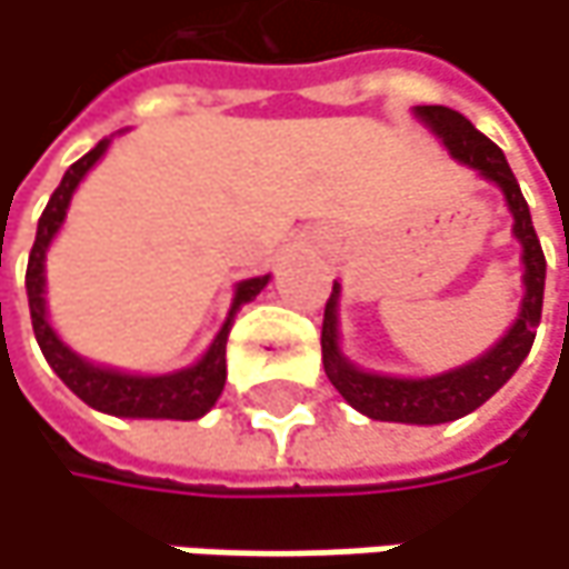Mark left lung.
<instances>
[{
    "mask_svg": "<svg viewBox=\"0 0 569 569\" xmlns=\"http://www.w3.org/2000/svg\"><path fill=\"white\" fill-rule=\"evenodd\" d=\"M417 116L450 146V152L473 166L477 172H483L487 179H493L503 196L507 206L513 212V232L523 242V310L520 320L513 323V330L477 363H467L453 373L433 377V380H397V377H377V373H363L353 363H347V357L337 350V282L333 293L327 300V313H323V367L330 383L343 393V400L367 413L370 420H390V423H450L460 420L467 413H473L477 407H483L513 373L517 367L527 360L533 337H537V323L543 313V279H547V259L530 219V206L520 192V182L513 176V169L507 166V156L500 152L497 142H490L480 129H473V122L467 116H460L457 109L447 106H420Z\"/></svg>",
    "mask_w": 569,
    "mask_h": 569,
    "instance_id": "8db88e82",
    "label": "left lung"
}]
</instances>
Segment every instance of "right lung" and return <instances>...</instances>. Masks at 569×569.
I'll list each match as a JSON object with an SVG mask.
<instances>
[{
	"label": "right lung",
	"mask_w": 569,
	"mask_h": 569,
	"mask_svg": "<svg viewBox=\"0 0 569 569\" xmlns=\"http://www.w3.org/2000/svg\"><path fill=\"white\" fill-rule=\"evenodd\" d=\"M106 152V139L89 149L82 159H76L62 182L56 186V192L49 196V206L39 216V229H36V242L29 252V266H26V290H29V317H32V333L39 340L42 357L49 360V367L56 370V377L92 410L112 413V417H146V420H196L202 417L222 393L226 383V337L232 327V313L256 300V293L266 287L269 276H256L239 282L232 310L226 327L219 330V337L212 340V347L206 350V357L179 373L169 377H129V373H116V370H99L86 360H79L69 347L59 343V337L52 333L49 320H46V300H42V259H46V246L56 236V229L62 226L66 206L72 199V189L79 186V179L92 169V162Z\"/></svg>",
	"instance_id": "obj_1"
}]
</instances>
